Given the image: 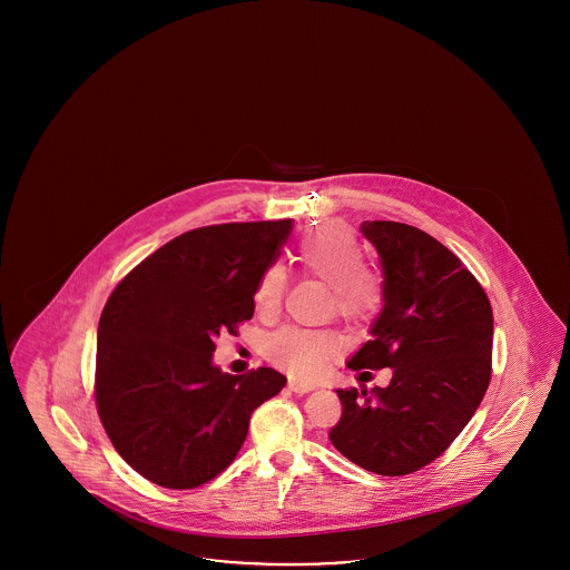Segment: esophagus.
<instances>
[{
	"label": "esophagus",
	"mask_w": 570,
	"mask_h": 570,
	"mask_svg": "<svg viewBox=\"0 0 570 570\" xmlns=\"http://www.w3.org/2000/svg\"><path fill=\"white\" fill-rule=\"evenodd\" d=\"M288 389H291L293 393H297V395H305V393L314 391L316 386H314V384H309V382H301V380L291 379L288 380Z\"/></svg>",
	"instance_id": "obj_1"
}]
</instances>
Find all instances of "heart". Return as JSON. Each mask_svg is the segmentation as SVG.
<instances>
[{
    "label": "heart",
    "instance_id": "obj_1",
    "mask_svg": "<svg viewBox=\"0 0 570 570\" xmlns=\"http://www.w3.org/2000/svg\"><path fill=\"white\" fill-rule=\"evenodd\" d=\"M298 263L305 272L333 288V305L340 316L365 318L382 303L379 275L365 267L363 247L351 233L325 226L298 244ZM286 291V273L272 265L261 273L254 303L261 312L279 307ZM340 337L331 331L286 326L269 340V358L277 367L298 379H316L340 353Z\"/></svg>",
    "mask_w": 570,
    "mask_h": 570
}]
</instances>
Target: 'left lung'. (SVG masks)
I'll use <instances>...</instances> for the list:
<instances>
[{"mask_svg": "<svg viewBox=\"0 0 570 570\" xmlns=\"http://www.w3.org/2000/svg\"><path fill=\"white\" fill-rule=\"evenodd\" d=\"M361 233L379 249L384 305L348 367H391L393 379L372 391L337 389L342 419L328 440L356 465L402 476L440 458L481 404L493 314L476 277L432 235L382 219L363 222Z\"/></svg>", "mask_w": 570, "mask_h": 570, "instance_id": "8db88e82", "label": "left lung"}]
</instances>
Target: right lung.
I'll return each instance as SVG.
<instances>
[{
	"instance_id": "obj_1",
	"label": "right lung",
	"mask_w": 570,
	"mask_h": 570,
	"mask_svg": "<svg viewBox=\"0 0 570 570\" xmlns=\"http://www.w3.org/2000/svg\"><path fill=\"white\" fill-rule=\"evenodd\" d=\"M293 219L194 228L110 293L98 325L96 406L115 451L147 481L194 489L230 465L249 416L286 379L214 365L216 337L254 316V288Z\"/></svg>"
}]
</instances>
